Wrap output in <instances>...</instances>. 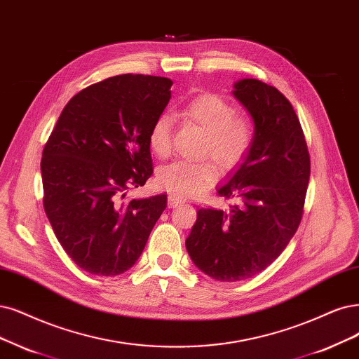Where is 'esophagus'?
<instances>
[{
  "label": "esophagus",
  "mask_w": 359,
  "mask_h": 359,
  "mask_svg": "<svg viewBox=\"0 0 359 359\" xmlns=\"http://www.w3.org/2000/svg\"><path fill=\"white\" fill-rule=\"evenodd\" d=\"M180 204H183L182 198H179V196L175 195V194H170V195H168V205H170L171 208H175V207H177V205H180Z\"/></svg>",
  "instance_id": "obj_1"
}]
</instances>
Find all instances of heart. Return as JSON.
I'll list each match as a JSON object with an SVG mask.
<instances>
[{"mask_svg":"<svg viewBox=\"0 0 359 359\" xmlns=\"http://www.w3.org/2000/svg\"><path fill=\"white\" fill-rule=\"evenodd\" d=\"M182 116L205 131L198 155H208L220 168L235 167L253 143V126L245 116L233 115V106L216 95L192 99L182 109ZM149 146L155 155L171 151V119L161 115L149 130ZM163 188L177 196H196L216 180V168L208 159H177L158 170Z\"/></svg>","mask_w":359,"mask_h":359,"instance_id":"b5f03b06","label":"heart"}]
</instances>
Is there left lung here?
Wrapping results in <instances>:
<instances>
[{"label":"left lung","mask_w":359,"mask_h":359,"mask_svg":"<svg viewBox=\"0 0 359 359\" xmlns=\"http://www.w3.org/2000/svg\"><path fill=\"white\" fill-rule=\"evenodd\" d=\"M233 97L255 124L248 152L217 188L236 198L228 210L200 208L187 238L195 266L223 283L266 269L296 233L311 176V158L299 118L275 87L244 78Z\"/></svg>","instance_id":"1"}]
</instances>
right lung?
<instances>
[{
    "label": "right lung",
    "mask_w": 359,
    "mask_h": 359,
    "mask_svg": "<svg viewBox=\"0 0 359 359\" xmlns=\"http://www.w3.org/2000/svg\"><path fill=\"white\" fill-rule=\"evenodd\" d=\"M172 81L116 75L75 95L43 151L44 210L76 266L115 276L137 262L167 195L124 200L152 176L149 130Z\"/></svg>",
    "instance_id": "1"
}]
</instances>
